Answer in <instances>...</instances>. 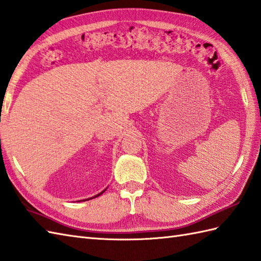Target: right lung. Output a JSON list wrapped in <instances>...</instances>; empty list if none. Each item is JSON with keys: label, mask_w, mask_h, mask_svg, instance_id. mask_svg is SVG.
Instances as JSON below:
<instances>
[{"label": "right lung", "mask_w": 261, "mask_h": 261, "mask_svg": "<svg viewBox=\"0 0 261 261\" xmlns=\"http://www.w3.org/2000/svg\"><path fill=\"white\" fill-rule=\"evenodd\" d=\"M106 190H107V188H106L105 190H103V191H102V192H100V193H98V194H97V195H95V196H92V198H88V199H85V200H80L79 202H82V201H87V200H91V199H94V198H97V196H99V195H101V194H102L103 192H105V191H106Z\"/></svg>", "instance_id": "obj_1"}]
</instances>
